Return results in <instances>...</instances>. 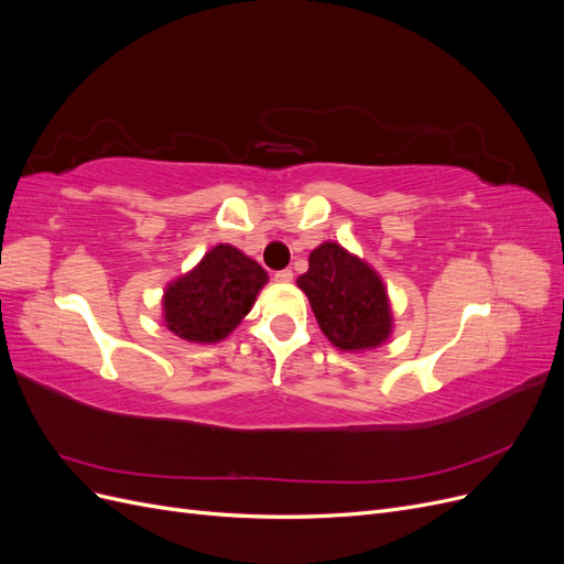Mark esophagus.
Here are the masks:
<instances>
[{
  "label": "esophagus",
  "mask_w": 564,
  "mask_h": 564,
  "mask_svg": "<svg viewBox=\"0 0 564 564\" xmlns=\"http://www.w3.org/2000/svg\"><path fill=\"white\" fill-rule=\"evenodd\" d=\"M294 280V272L289 270V268H284V270H278L275 272V282H282V284H289Z\"/></svg>",
  "instance_id": "obj_1"
}]
</instances>
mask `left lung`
<instances>
[{"label": "left lung", "mask_w": 564, "mask_h": 564, "mask_svg": "<svg viewBox=\"0 0 564 564\" xmlns=\"http://www.w3.org/2000/svg\"><path fill=\"white\" fill-rule=\"evenodd\" d=\"M311 301L319 329L340 350L377 348L390 334V305L381 278L334 242L319 245L308 272L296 280Z\"/></svg>", "instance_id": "left-lung-1"}]
</instances>
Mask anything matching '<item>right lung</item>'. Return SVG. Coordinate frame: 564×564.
I'll return each instance as SVG.
<instances>
[{
	"instance_id": "right-lung-1",
	"label": "right lung",
	"mask_w": 564,
	"mask_h": 564,
	"mask_svg": "<svg viewBox=\"0 0 564 564\" xmlns=\"http://www.w3.org/2000/svg\"><path fill=\"white\" fill-rule=\"evenodd\" d=\"M265 282L268 272L259 263L218 245L193 272L166 286V327L193 344H216L240 324Z\"/></svg>"
}]
</instances>
